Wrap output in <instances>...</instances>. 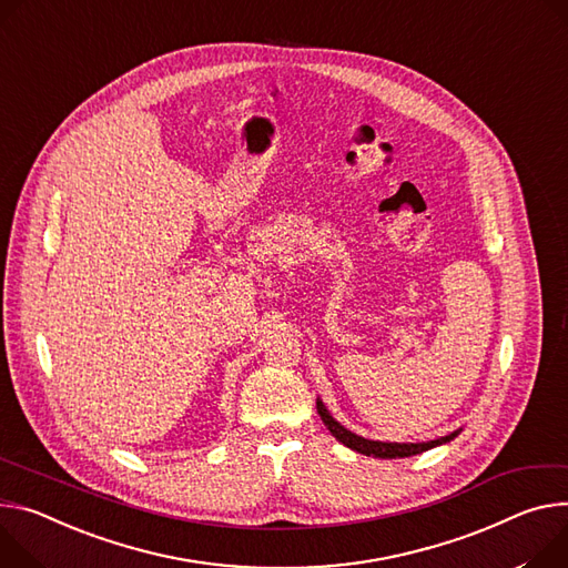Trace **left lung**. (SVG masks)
Returning <instances> with one entry per match:
<instances>
[{
	"instance_id": "left-lung-1",
	"label": "left lung",
	"mask_w": 568,
	"mask_h": 568,
	"mask_svg": "<svg viewBox=\"0 0 568 568\" xmlns=\"http://www.w3.org/2000/svg\"><path fill=\"white\" fill-rule=\"evenodd\" d=\"M317 412H320V417H322L324 426L331 430V435H333L337 442H342L344 446H348V448L355 450V453H363V455H369V457H381V459L419 455V453L430 450V448H435V446L448 444L450 439H455V437L462 433V428H457V430H453V433L446 435V437L430 439V442H417V444H412V442H378V439L359 437V435L351 433L348 428H344V426L331 415L328 407L324 405L322 398H317Z\"/></svg>"
}]
</instances>
